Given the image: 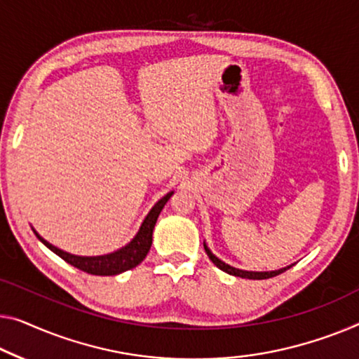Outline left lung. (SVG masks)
I'll list each match as a JSON object with an SVG mask.
<instances>
[{
	"label": "left lung",
	"instance_id": "obj_1",
	"mask_svg": "<svg viewBox=\"0 0 359 359\" xmlns=\"http://www.w3.org/2000/svg\"><path fill=\"white\" fill-rule=\"evenodd\" d=\"M203 245H205V251H206V255L210 256V259L212 261L214 264H216V266L219 267V269L224 271V272H227V274H231V276L242 277V279H253V280L269 279V277H276V276L282 274V272H285L287 269H290V267L293 266V264H290V266L282 267V269H277V271H243V269H238V267H233V266H231V264L224 263L222 259H219L217 256L214 255L212 251L210 250V247H208L206 242H203Z\"/></svg>",
	"mask_w": 359,
	"mask_h": 359
}]
</instances>
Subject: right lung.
Listing matches in <instances>:
<instances>
[{"label":"right lung","mask_w":359,"mask_h":359,"mask_svg":"<svg viewBox=\"0 0 359 359\" xmlns=\"http://www.w3.org/2000/svg\"><path fill=\"white\" fill-rule=\"evenodd\" d=\"M172 195L174 191L165 194L161 200H159L156 205L149 210L145 219H143L142 226L138 227V232L135 233V237H133L126 247L112 251V253H108V255L79 256V255L67 253V251L55 247V245H51L48 240L43 238L34 227H32V231L35 232L36 238H39L46 248H50L53 253H56L60 258L66 261V263L77 267V269L88 272V274H93V276H117L128 269H132V267L138 266L143 259L147 258L148 251L151 248L153 229L156 226L159 212L163 211L164 205L169 201V198Z\"/></svg>","instance_id":"add662e5"}]
</instances>
